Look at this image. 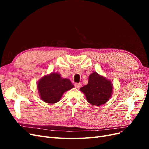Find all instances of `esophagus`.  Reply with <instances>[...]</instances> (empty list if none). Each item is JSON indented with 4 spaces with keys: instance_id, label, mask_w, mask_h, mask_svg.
<instances>
[{
    "instance_id": "34e87169",
    "label": "esophagus",
    "mask_w": 149,
    "mask_h": 149,
    "mask_svg": "<svg viewBox=\"0 0 149 149\" xmlns=\"http://www.w3.org/2000/svg\"><path fill=\"white\" fill-rule=\"evenodd\" d=\"M81 86H82V84H81V83H75V84H74L75 88H77V89H79V88L81 87Z\"/></svg>"
}]
</instances>
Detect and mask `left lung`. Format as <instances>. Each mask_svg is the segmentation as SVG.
Instances as JSON below:
<instances>
[{
	"label": "left lung",
	"mask_w": 149,
	"mask_h": 149,
	"mask_svg": "<svg viewBox=\"0 0 149 149\" xmlns=\"http://www.w3.org/2000/svg\"><path fill=\"white\" fill-rule=\"evenodd\" d=\"M87 101L93 106H101L106 103L111 98L113 85L109 79L93 72L89 76L88 84L80 88Z\"/></svg>",
	"instance_id": "left-lung-1"
}]
</instances>
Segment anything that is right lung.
I'll return each mask as SVG.
<instances>
[{
  "instance_id": "1",
  "label": "right lung",
  "mask_w": 149,
  "mask_h": 149,
  "mask_svg": "<svg viewBox=\"0 0 149 149\" xmlns=\"http://www.w3.org/2000/svg\"><path fill=\"white\" fill-rule=\"evenodd\" d=\"M74 88L71 81L63 78L58 73L45 75L37 83V89L41 100L48 104L59 101L63 93Z\"/></svg>"
}]
</instances>
